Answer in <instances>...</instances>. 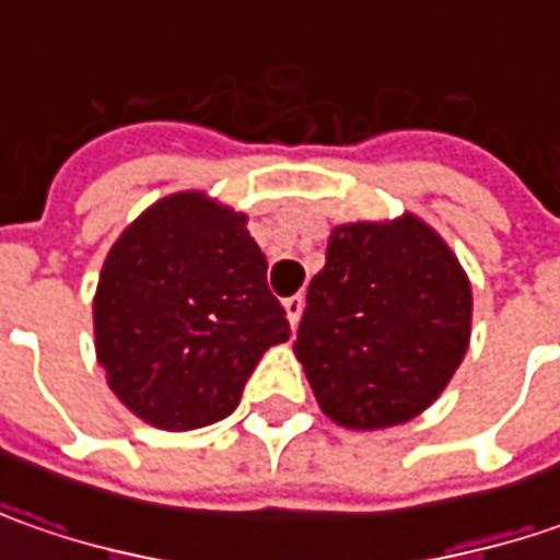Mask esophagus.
I'll list each match as a JSON object with an SVG mask.
<instances>
[{"instance_id":"obj_1","label":"esophagus","mask_w":560,"mask_h":560,"mask_svg":"<svg viewBox=\"0 0 560 560\" xmlns=\"http://www.w3.org/2000/svg\"><path fill=\"white\" fill-rule=\"evenodd\" d=\"M283 308H287V317H290L292 327H299V320H302V308H305V299H302V295H290V299L283 302Z\"/></svg>"}]
</instances>
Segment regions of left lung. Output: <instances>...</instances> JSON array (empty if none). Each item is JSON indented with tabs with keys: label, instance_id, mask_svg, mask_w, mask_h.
<instances>
[{
	"label": "left lung",
	"instance_id": "8db88e82",
	"mask_svg": "<svg viewBox=\"0 0 560 560\" xmlns=\"http://www.w3.org/2000/svg\"><path fill=\"white\" fill-rule=\"evenodd\" d=\"M470 280L415 214L330 233L295 336L320 411L349 430L418 418L448 386L470 342Z\"/></svg>",
	"mask_w": 560,
	"mask_h": 560
}]
</instances>
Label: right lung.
Here are the masks:
<instances>
[{"mask_svg":"<svg viewBox=\"0 0 560 560\" xmlns=\"http://www.w3.org/2000/svg\"><path fill=\"white\" fill-rule=\"evenodd\" d=\"M93 330L112 393L145 423L184 433L240 405L290 320L246 214L189 189L120 233L98 273Z\"/></svg>","mask_w":560,"mask_h":560,"instance_id":"right-lung-1","label":"right lung"}]
</instances>
